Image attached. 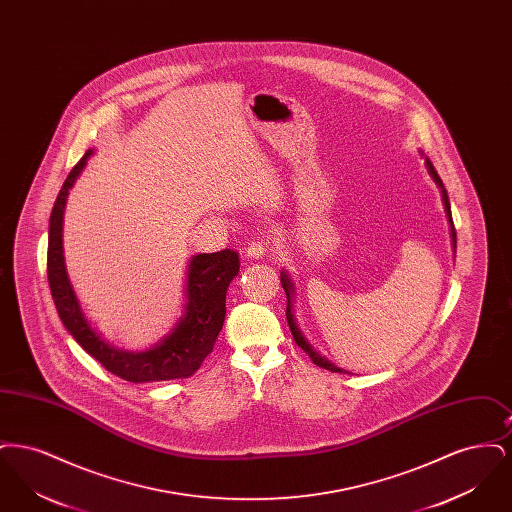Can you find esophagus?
<instances>
[{
    "label": "esophagus",
    "mask_w": 512,
    "mask_h": 512,
    "mask_svg": "<svg viewBox=\"0 0 512 512\" xmlns=\"http://www.w3.org/2000/svg\"><path fill=\"white\" fill-rule=\"evenodd\" d=\"M268 244L270 242H268L267 238H255L245 247V255L249 259H261L268 251Z\"/></svg>",
    "instance_id": "34e87169"
}]
</instances>
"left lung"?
Returning a JSON list of instances; mask_svg holds the SVG:
<instances>
[{"instance_id": "8db88e82", "label": "left lung", "mask_w": 512, "mask_h": 512, "mask_svg": "<svg viewBox=\"0 0 512 512\" xmlns=\"http://www.w3.org/2000/svg\"><path fill=\"white\" fill-rule=\"evenodd\" d=\"M426 169L430 172V176L434 178V182L438 184L439 190H441V201H443V205H445V215H447V222H449V230H451V245H453V251H457V232H455V224H453V217H451V205H449V197H447V192H445V188H443V182H441V178H439L438 172L434 169V165H432V161L430 159H426ZM280 282H282V288H284V292H286V297H288V307H286V318H288V324H290V330H292L293 340L295 343L311 357V361L315 363V365L320 366V368H326V370H330V372H345V370H341L336 365H332L328 359H324L322 355H318L317 351H315V347L307 341V338L301 334V330H299V326H297V322H295V317H293V295H295V290H293V282L292 278L288 276V272H282L280 274Z\"/></svg>"}]
</instances>
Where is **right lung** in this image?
I'll use <instances>...</instances> for the list:
<instances>
[{"label": "right lung", "instance_id": "obj_1", "mask_svg": "<svg viewBox=\"0 0 512 512\" xmlns=\"http://www.w3.org/2000/svg\"><path fill=\"white\" fill-rule=\"evenodd\" d=\"M92 153L94 151L88 149L69 172L49 217L48 282L57 313L80 347L126 382L142 384L190 378L213 351L222 330L226 290L240 272L238 253L234 249H222L192 257L186 278L184 315L157 345L140 353L109 345L84 315L63 257V215L67 195Z\"/></svg>", "mask_w": 512, "mask_h": 512}]
</instances>
